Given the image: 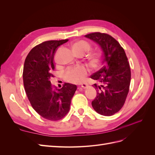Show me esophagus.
I'll return each mask as SVG.
<instances>
[{"label":"esophagus","instance_id":"obj_1","mask_svg":"<svg viewBox=\"0 0 155 155\" xmlns=\"http://www.w3.org/2000/svg\"><path fill=\"white\" fill-rule=\"evenodd\" d=\"M82 88H87L88 87V85L87 83H82L81 84V86Z\"/></svg>","mask_w":155,"mask_h":155}]
</instances>
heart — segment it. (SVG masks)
<instances>
[{
    "instance_id": "1",
    "label": "heart",
    "mask_w": 155,
    "mask_h": 155,
    "mask_svg": "<svg viewBox=\"0 0 155 155\" xmlns=\"http://www.w3.org/2000/svg\"><path fill=\"white\" fill-rule=\"evenodd\" d=\"M74 51L78 54H85L91 48V44L85 40H80L76 42L72 45ZM100 53H96L94 59H97L100 58ZM88 69L83 65H77L73 67H69L64 72V76L67 80L70 83H79L84 81L85 77L88 74Z\"/></svg>"
}]
</instances>
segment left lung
Masks as SVG:
<instances>
[{
  "mask_svg": "<svg viewBox=\"0 0 155 155\" xmlns=\"http://www.w3.org/2000/svg\"><path fill=\"white\" fill-rule=\"evenodd\" d=\"M100 45L104 51L103 67L91 78L96 80L97 91L92 105L97 113L112 116L123 107L129 93L131 72L124 49L114 37L105 33L85 35Z\"/></svg>",
  "mask_w": 155,
  "mask_h": 155,
  "instance_id": "1",
  "label": "left lung"
}]
</instances>
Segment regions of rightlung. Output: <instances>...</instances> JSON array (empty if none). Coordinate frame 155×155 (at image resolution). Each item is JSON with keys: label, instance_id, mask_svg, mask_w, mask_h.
Listing matches in <instances>:
<instances>
[{"label": "right lung", "instance_id": "right-lung-1", "mask_svg": "<svg viewBox=\"0 0 155 155\" xmlns=\"http://www.w3.org/2000/svg\"><path fill=\"white\" fill-rule=\"evenodd\" d=\"M68 41L51 40L36 45L24 64L23 83L30 104L40 116L50 121L59 120L67 114L77 89L76 85L68 83L61 88L54 89L50 81L54 77L55 51Z\"/></svg>", "mask_w": 155, "mask_h": 155}]
</instances>
